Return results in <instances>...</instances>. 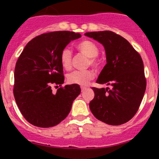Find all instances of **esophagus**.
I'll use <instances>...</instances> for the list:
<instances>
[{"mask_svg": "<svg viewBox=\"0 0 159 159\" xmlns=\"http://www.w3.org/2000/svg\"><path fill=\"white\" fill-rule=\"evenodd\" d=\"M81 91H84L88 89V87H81Z\"/></svg>", "mask_w": 159, "mask_h": 159, "instance_id": "1", "label": "esophagus"}]
</instances>
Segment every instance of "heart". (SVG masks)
<instances>
[{"instance_id": "b5f03b06", "label": "heart", "mask_w": 159, "mask_h": 159, "mask_svg": "<svg viewBox=\"0 0 159 159\" xmlns=\"http://www.w3.org/2000/svg\"><path fill=\"white\" fill-rule=\"evenodd\" d=\"M77 49L82 53L86 57H89L90 65L97 67L98 62L96 60V57L98 55L99 50L95 44L89 40L81 41L76 45ZM72 53L68 48L62 50L60 54V61L62 67L65 69L69 70L71 68ZM94 78V73L91 70H74L68 75V81L70 84L78 85H86Z\"/></svg>"}]
</instances>
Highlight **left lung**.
I'll return each instance as SVG.
<instances>
[{"mask_svg": "<svg viewBox=\"0 0 159 159\" xmlns=\"http://www.w3.org/2000/svg\"><path fill=\"white\" fill-rule=\"evenodd\" d=\"M84 35L105 48L107 64L96 82L110 86L92 88L94 98L89 103L91 111L97 119L111 125L126 123L137 112L146 89L142 57L125 38L110 30Z\"/></svg>", "mask_w": 159, "mask_h": 159, "instance_id": "left-lung-1", "label": "left lung"}]
</instances>
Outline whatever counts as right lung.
<instances>
[{
	"label": "right lung",
	"mask_w": 159,
	"mask_h": 159,
	"mask_svg": "<svg viewBox=\"0 0 159 159\" xmlns=\"http://www.w3.org/2000/svg\"><path fill=\"white\" fill-rule=\"evenodd\" d=\"M81 37L68 30L42 34L30 41L20 54L14 70V95L23 116L33 125H57L68 116L81 93L75 84L60 88L56 93L51 89L65 81L61 52Z\"/></svg>",
	"instance_id": "right-lung-1"
}]
</instances>
